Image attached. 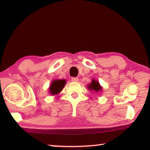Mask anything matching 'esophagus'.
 <instances>
[{
	"instance_id": "1",
	"label": "esophagus",
	"mask_w": 150,
	"mask_h": 150,
	"mask_svg": "<svg viewBox=\"0 0 150 150\" xmlns=\"http://www.w3.org/2000/svg\"><path fill=\"white\" fill-rule=\"evenodd\" d=\"M71 81H73V82H78V81H79V78H77V77H72V78H71Z\"/></svg>"
}]
</instances>
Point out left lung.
Masks as SVG:
<instances>
[{"mask_svg": "<svg viewBox=\"0 0 150 150\" xmlns=\"http://www.w3.org/2000/svg\"><path fill=\"white\" fill-rule=\"evenodd\" d=\"M87 87L89 91H94L96 93L101 92L102 91V87L100 85L99 82L98 81H96L94 79L91 80V83H89V85H87Z\"/></svg>", "mask_w": 150, "mask_h": 150, "instance_id": "obj_1", "label": "left lung"}]
</instances>
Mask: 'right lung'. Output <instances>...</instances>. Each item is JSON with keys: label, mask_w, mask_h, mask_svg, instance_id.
I'll return each mask as SVG.
<instances>
[{"label": "right lung", "mask_w": 150, "mask_h": 150, "mask_svg": "<svg viewBox=\"0 0 150 150\" xmlns=\"http://www.w3.org/2000/svg\"><path fill=\"white\" fill-rule=\"evenodd\" d=\"M66 81L65 79H55L53 80L49 87V93L52 96L58 95L64 88Z\"/></svg>", "instance_id": "1"}]
</instances>
